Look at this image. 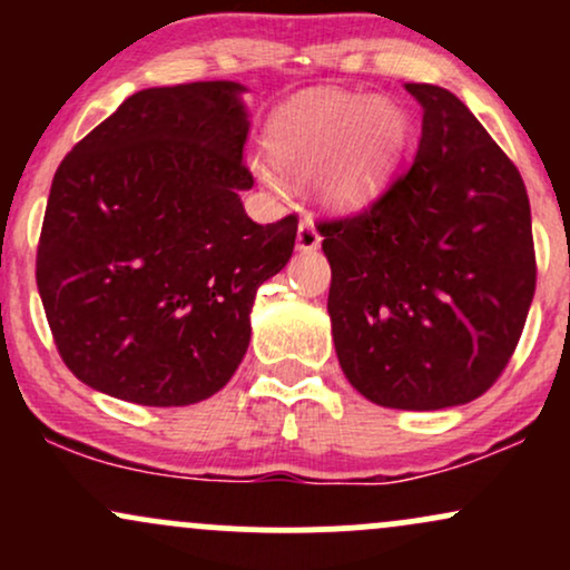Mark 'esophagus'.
Returning <instances> with one entry per match:
<instances>
[{
	"label": "esophagus",
	"mask_w": 570,
	"mask_h": 570,
	"mask_svg": "<svg viewBox=\"0 0 570 570\" xmlns=\"http://www.w3.org/2000/svg\"><path fill=\"white\" fill-rule=\"evenodd\" d=\"M322 244V235H318L316 227H313L311 219H303L297 227V248L299 252H313Z\"/></svg>",
	"instance_id": "obj_1"
}]
</instances>
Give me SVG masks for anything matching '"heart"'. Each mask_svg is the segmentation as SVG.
<instances>
[{"instance_id":"heart-1","label":"heart","mask_w":570,"mask_h":570,"mask_svg":"<svg viewBox=\"0 0 570 570\" xmlns=\"http://www.w3.org/2000/svg\"><path fill=\"white\" fill-rule=\"evenodd\" d=\"M407 115L391 101L367 96L311 94L286 104L271 122V149L294 174L318 171L326 206L351 212L381 193L407 144ZM271 187L281 171L271 160L254 163Z\"/></svg>"}]
</instances>
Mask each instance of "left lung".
I'll return each instance as SVG.
<instances>
[{"mask_svg":"<svg viewBox=\"0 0 570 570\" xmlns=\"http://www.w3.org/2000/svg\"><path fill=\"white\" fill-rule=\"evenodd\" d=\"M415 158L362 212L322 219L326 311L353 389L394 410L482 396L507 370L535 292L517 166L455 94L429 82Z\"/></svg>","mask_w":570,"mask_h":570,"instance_id":"obj_1","label":"left lung"}]
</instances>
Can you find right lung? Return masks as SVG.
I'll use <instances>...</instances> for the list:
<instances>
[{
  "label": "right lung",
  "instance_id": "1",
  "mask_svg": "<svg viewBox=\"0 0 570 570\" xmlns=\"http://www.w3.org/2000/svg\"><path fill=\"white\" fill-rule=\"evenodd\" d=\"M238 82L134 94L61 160L37 286L63 364L144 407L214 396L252 337L257 289L289 263L297 217L257 225L240 189Z\"/></svg>",
  "mask_w": 570,
  "mask_h": 570
}]
</instances>
